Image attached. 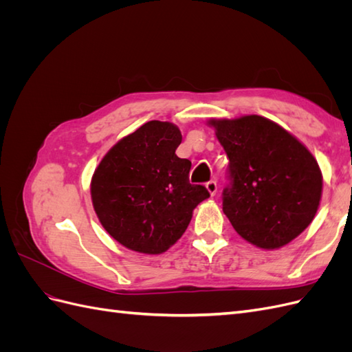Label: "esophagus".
<instances>
[{
  "label": "esophagus",
  "instance_id": "obj_1",
  "mask_svg": "<svg viewBox=\"0 0 352 352\" xmlns=\"http://www.w3.org/2000/svg\"><path fill=\"white\" fill-rule=\"evenodd\" d=\"M206 188H207V190L210 192V195H216V192H217L216 180H210V182L206 184Z\"/></svg>",
  "mask_w": 352,
  "mask_h": 352
}]
</instances>
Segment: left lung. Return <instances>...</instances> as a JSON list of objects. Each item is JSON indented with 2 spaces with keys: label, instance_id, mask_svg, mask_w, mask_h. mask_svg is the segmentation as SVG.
Segmentation results:
<instances>
[{
  "label": "left lung",
  "instance_id": "1",
  "mask_svg": "<svg viewBox=\"0 0 352 352\" xmlns=\"http://www.w3.org/2000/svg\"><path fill=\"white\" fill-rule=\"evenodd\" d=\"M229 157L230 186L223 212L245 241L278 250L313 221L320 206L323 176L317 160L296 138L257 114L210 119Z\"/></svg>",
  "mask_w": 352,
  "mask_h": 352
}]
</instances>
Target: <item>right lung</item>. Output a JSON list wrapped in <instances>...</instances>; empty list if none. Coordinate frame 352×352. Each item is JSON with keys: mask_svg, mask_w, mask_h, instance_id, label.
I'll list each match as a JSON object with an SVG mask.
<instances>
[{"mask_svg": "<svg viewBox=\"0 0 352 352\" xmlns=\"http://www.w3.org/2000/svg\"><path fill=\"white\" fill-rule=\"evenodd\" d=\"M179 127L151 120L113 145L91 179L102 228L127 250L157 255L184 235L194 208L210 197L189 184L190 162L175 151Z\"/></svg>", "mask_w": 352, "mask_h": 352, "instance_id": "obj_1", "label": "right lung"}]
</instances>
